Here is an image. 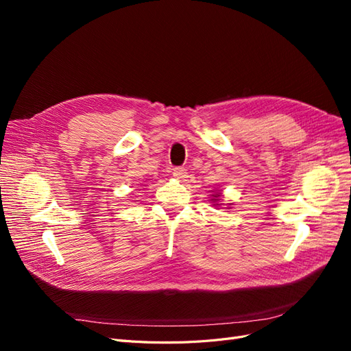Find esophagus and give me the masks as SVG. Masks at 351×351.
Masks as SVG:
<instances>
[{
    "instance_id": "34e87169",
    "label": "esophagus",
    "mask_w": 351,
    "mask_h": 351,
    "mask_svg": "<svg viewBox=\"0 0 351 351\" xmlns=\"http://www.w3.org/2000/svg\"><path fill=\"white\" fill-rule=\"evenodd\" d=\"M173 176H174L176 178H180V180L186 178V177H187L186 168H183V167H176V168L173 169Z\"/></svg>"
}]
</instances>
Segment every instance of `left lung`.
I'll list each match as a JSON object with an SVG mask.
<instances>
[{
    "label": "left lung",
    "mask_w": 351,
    "mask_h": 351,
    "mask_svg": "<svg viewBox=\"0 0 351 351\" xmlns=\"http://www.w3.org/2000/svg\"><path fill=\"white\" fill-rule=\"evenodd\" d=\"M214 197H215V200H218V195H217V196H214ZM212 200H214V199H212Z\"/></svg>",
    "instance_id": "8db88e82"
}]
</instances>
